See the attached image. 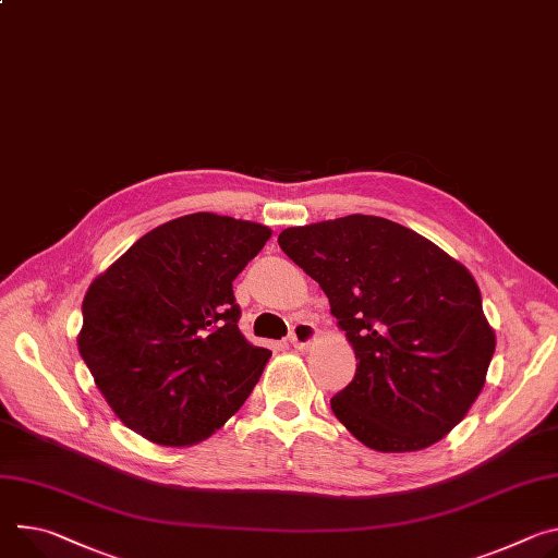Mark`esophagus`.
<instances>
[{"label": "esophagus", "instance_id": "1", "mask_svg": "<svg viewBox=\"0 0 558 558\" xmlns=\"http://www.w3.org/2000/svg\"><path fill=\"white\" fill-rule=\"evenodd\" d=\"M318 338V329L312 320H298L293 323L291 327V333H289V340L295 349H305L310 347L314 340Z\"/></svg>", "mask_w": 558, "mask_h": 558}]
</instances>
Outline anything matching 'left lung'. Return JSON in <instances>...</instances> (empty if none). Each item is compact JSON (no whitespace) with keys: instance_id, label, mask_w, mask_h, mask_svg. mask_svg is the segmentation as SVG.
Wrapping results in <instances>:
<instances>
[{"instance_id":"1","label":"left lung","mask_w":558,"mask_h":558,"mask_svg":"<svg viewBox=\"0 0 558 558\" xmlns=\"http://www.w3.org/2000/svg\"><path fill=\"white\" fill-rule=\"evenodd\" d=\"M327 293L356 353V376L331 412L376 451H416L459 425L494 356L472 274L398 222L353 214L278 235Z\"/></svg>"}]
</instances>
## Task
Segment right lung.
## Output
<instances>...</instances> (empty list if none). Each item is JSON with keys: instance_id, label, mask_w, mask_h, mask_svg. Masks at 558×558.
I'll return each instance as SVG.
<instances>
[{"instance_id": "obj_1", "label": "right lung", "mask_w": 558, "mask_h": 558, "mask_svg": "<svg viewBox=\"0 0 558 558\" xmlns=\"http://www.w3.org/2000/svg\"><path fill=\"white\" fill-rule=\"evenodd\" d=\"M269 238L258 222L191 214L142 235L90 282L80 356L129 429L184 447L242 408L271 351L240 333L233 280Z\"/></svg>"}]
</instances>
